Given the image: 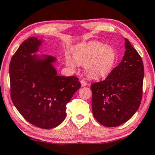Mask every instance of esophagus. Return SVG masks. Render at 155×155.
Here are the masks:
<instances>
[{"label":"esophagus","instance_id":"1","mask_svg":"<svg viewBox=\"0 0 155 155\" xmlns=\"http://www.w3.org/2000/svg\"><path fill=\"white\" fill-rule=\"evenodd\" d=\"M80 82H81V84L82 87H85V86L87 85V81H84V80H81V81H80Z\"/></svg>","mask_w":155,"mask_h":155}]
</instances>
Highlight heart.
<instances>
[{"label":"heart","mask_w":155,"mask_h":155,"mask_svg":"<svg viewBox=\"0 0 155 155\" xmlns=\"http://www.w3.org/2000/svg\"><path fill=\"white\" fill-rule=\"evenodd\" d=\"M78 63L86 64L85 71L90 77L99 79L108 76L116 63L117 53L113 48L99 42H92L78 48L74 53ZM66 62L74 66V61L68 57Z\"/></svg>","instance_id":"b5f03b06"}]
</instances>
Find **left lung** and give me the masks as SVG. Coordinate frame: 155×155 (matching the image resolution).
<instances>
[{
    "instance_id": "1",
    "label": "left lung",
    "mask_w": 155,
    "mask_h": 155,
    "mask_svg": "<svg viewBox=\"0 0 155 155\" xmlns=\"http://www.w3.org/2000/svg\"><path fill=\"white\" fill-rule=\"evenodd\" d=\"M122 60L105 80L91 85L92 112L98 122L114 127L132 118L142 97L144 65L130 41L125 38Z\"/></svg>"
}]
</instances>
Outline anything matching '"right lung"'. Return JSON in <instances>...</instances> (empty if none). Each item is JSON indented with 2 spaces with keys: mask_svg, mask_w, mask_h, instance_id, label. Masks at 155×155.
I'll use <instances>...</instances> for the list:
<instances>
[{
  "mask_svg": "<svg viewBox=\"0 0 155 155\" xmlns=\"http://www.w3.org/2000/svg\"><path fill=\"white\" fill-rule=\"evenodd\" d=\"M42 42L30 37L12 56L9 66L11 97L25 120L40 128L52 129L66 118V104L81 84L76 76L57 75L55 57L35 54Z\"/></svg>",
  "mask_w": 155,
  "mask_h": 155,
  "instance_id": "right-lung-1",
  "label": "right lung"
}]
</instances>
